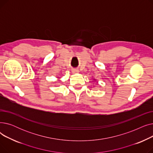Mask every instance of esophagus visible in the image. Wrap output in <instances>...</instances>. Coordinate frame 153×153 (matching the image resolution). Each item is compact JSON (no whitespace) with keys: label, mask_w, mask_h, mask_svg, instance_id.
<instances>
[{"label":"esophagus","mask_w":153,"mask_h":153,"mask_svg":"<svg viewBox=\"0 0 153 153\" xmlns=\"http://www.w3.org/2000/svg\"><path fill=\"white\" fill-rule=\"evenodd\" d=\"M72 72L73 74H77V73H78V72H79V71L77 69H73L72 71Z\"/></svg>","instance_id":"esophagus-1"}]
</instances>
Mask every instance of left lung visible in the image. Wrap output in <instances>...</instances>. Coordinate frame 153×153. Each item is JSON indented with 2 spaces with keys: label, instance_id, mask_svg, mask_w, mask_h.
Here are the masks:
<instances>
[{
  "label": "left lung",
  "instance_id": "8db88e82",
  "mask_svg": "<svg viewBox=\"0 0 153 153\" xmlns=\"http://www.w3.org/2000/svg\"><path fill=\"white\" fill-rule=\"evenodd\" d=\"M94 81H95V79H94Z\"/></svg>",
  "mask_w": 153,
  "mask_h": 153
}]
</instances>
